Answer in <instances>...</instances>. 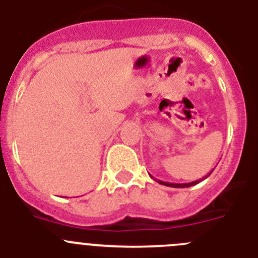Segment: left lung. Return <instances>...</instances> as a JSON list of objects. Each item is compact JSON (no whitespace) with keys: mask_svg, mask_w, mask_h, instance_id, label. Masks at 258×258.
<instances>
[{"mask_svg":"<svg viewBox=\"0 0 258 258\" xmlns=\"http://www.w3.org/2000/svg\"><path fill=\"white\" fill-rule=\"evenodd\" d=\"M212 172H213V170H212ZM212 172H211V173H212ZM211 173H209V174H211ZM209 174H208V175H209ZM208 175H206L204 178L198 179V181L188 182V183H172V182H164V181H160V179L154 178V177H152L151 174H150V177H151V178H154L156 182H159V183H160V184H164V186H169V187H175V188H183V187H191V186H194V184H198V183H199V182H202L203 179H206L207 177H208Z\"/></svg>","mask_w":258,"mask_h":258,"instance_id":"obj_1","label":"left lung"}]
</instances>
